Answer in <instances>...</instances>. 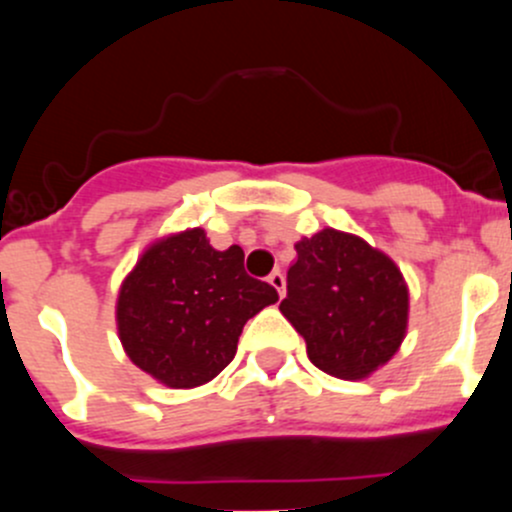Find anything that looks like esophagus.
Masks as SVG:
<instances>
[{
    "label": "esophagus",
    "mask_w": 512,
    "mask_h": 512,
    "mask_svg": "<svg viewBox=\"0 0 512 512\" xmlns=\"http://www.w3.org/2000/svg\"><path fill=\"white\" fill-rule=\"evenodd\" d=\"M267 282L277 289V294H280V297H285V275H282V272H272V275L267 277Z\"/></svg>",
    "instance_id": "34e87169"
}]
</instances>
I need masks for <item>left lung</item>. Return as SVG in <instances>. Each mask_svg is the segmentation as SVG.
<instances>
[{
	"mask_svg": "<svg viewBox=\"0 0 512 512\" xmlns=\"http://www.w3.org/2000/svg\"><path fill=\"white\" fill-rule=\"evenodd\" d=\"M280 312L307 342L324 374L369 379L409 329V285L386 252L352 232L324 230L294 245Z\"/></svg>",
	"mask_w": 512,
	"mask_h": 512,
	"instance_id": "left-lung-1",
	"label": "left lung"
}]
</instances>
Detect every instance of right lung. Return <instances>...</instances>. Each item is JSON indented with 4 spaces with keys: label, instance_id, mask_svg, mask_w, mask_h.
<instances>
[{
    "label": "right lung",
    "instance_id": "obj_1",
    "mask_svg": "<svg viewBox=\"0 0 512 512\" xmlns=\"http://www.w3.org/2000/svg\"><path fill=\"white\" fill-rule=\"evenodd\" d=\"M242 262L240 245L215 250L203 227L153 240L118 289L116 329L128 359L168 389L213 381L235 359L247 319L280 299Z\"/></svg>",
    "mask_w": 512,
    "mask_h": 512
}]
</instances>
